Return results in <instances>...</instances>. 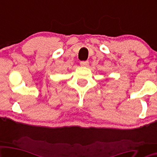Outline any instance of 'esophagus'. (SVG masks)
<instances>
[{
	"mask_svg": "<svg viewBox=\"0 0 157 157\" xmlns=\"http://www.w3.org/2000/svg\"><path fill=\"white\" fill-rule=\"evenodd\" d=\"M80 65L83 66V67H87L89 65V62L88 61H82V62H80Z\"/></svg>",
	"mask_w": 157,
	"mask_h": 157,
	"instance_id": "obj_1",
	"label": "esophagus"
}]
</instances>
